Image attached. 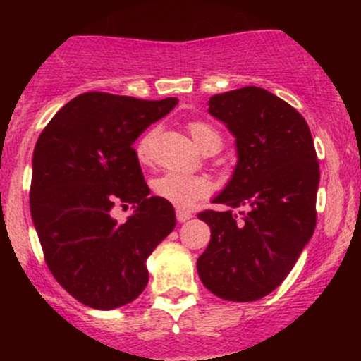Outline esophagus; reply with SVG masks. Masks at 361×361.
<instances>
[{"label": "esophagus", "instance_id": "esophagus-1", "mask_svg": "<svg viewBox=\"0 0 361 361\" xmlns=\"http://www.w3.org/2000/svg\"><path fill=\"white\" fill-rule=\"evenodd\" d=\"M176 218H178V221H180V224H183V221L190 220L192 213H190V211H185V209H176Z\"/></svg>", "mask_w": 361, "mask_h": 361}]
</instances>
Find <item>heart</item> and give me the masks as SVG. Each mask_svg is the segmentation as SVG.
<instances>
[{
  "label": "heart",
  "instance_id": "obj_1",
  "mask_svg": "<svg viewBox=\"0 0 361 361\" xmlns=\"http://www.w3.org/2000/svg\"><path fill=\"white\" fill-rule=\"evenodd\" d=\"M188 133L192 140L195 141L202 152L221 147V134L214 129L211 123L202 122V120H192L188 123ZM155 133L145 134L136 145V154L140 160H147L150 157L152 143H154ZM154 192L164 201H169L178 207H188L199 199L206 197L211 192V183L207 178L194 176V174H181V173H164L162 176L154 180Z\"/></svg>",
  "mask_w": 361,
  "mask_h": 361
}]
</instances>
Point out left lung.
Segmentation results:
<instances>
[{"label": "left lung", "mask_w": 361, "mask_h": 361, "mask_svg": "<svg viewBox=\"0 0 361 361\" xmlns=\"http://www.w3.org/2000/svg\"><path fill=\"white\" fill-rule=\"evenodd\" d=\"M209 113L235 136L238 166L214 204L246 207L197 214L211 228L199 278L225 300L251 302L278 288L316 227L319 164L307 122L260 87L216 94Z\"/></svg>", "instance_id": "8db88e82"}]
</instances>
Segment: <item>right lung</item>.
<instances>
[{
  "label": "right lung",
  "instance_id": "obj_1",
  "mask_svg": "<svg viewBox=\"0 0 361 361\" xmlns=\"http://www.w3.org/2000/svg\"><path fill=\"white\" fill-rule=\"evenodd\" d=\"M176 97L85 92L64 104L36 141L29 190L43 257L66 292L92 309L129 304L148 283L147 258L176 225L169 201L150 197L133 143ZM135 214L118 224L115 205Z\"/></svg>",
  "mask_w": 361,
  "mask_h": 361
}]
</instances>
